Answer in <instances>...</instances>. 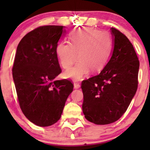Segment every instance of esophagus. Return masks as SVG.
Here are the masks:
<instances>
[{
  "instance_id": "34e87169",
  "label": "esophagus",
  "mask_w": 150,
  "mask_h": 150,
  "mask_svg": "<svg viewBox=\"0 0 150 150\" xmlns=\"http://www.w3.org/2000/svg\"><path fill=\"white\" fill-rule=\"evenodd\" d=\"M80 87V85L79 82H74V88L78 89Z\"/></svg>"
}]
</instances>
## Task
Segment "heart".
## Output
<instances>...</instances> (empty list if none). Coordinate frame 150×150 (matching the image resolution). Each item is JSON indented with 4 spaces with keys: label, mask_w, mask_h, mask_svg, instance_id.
Wrapping results in <instances>:
<instances>
[{
    "label": "heart",
    "mask_w": 150,
    "mask_h": 150,
    "mask_svg": "<svg viewBox=\"0 0 150 150\" xmlns=\"http://www.w3.org/2000/svg\"><path fill=\"white\" fill-rule=\"evenodd\" d=\"M70 43L59 42L56 52L61 66L68 69L78 59L75 67L65 72V77L80 80L92 73L101 71L112 51V39L106 32L93 28L75 30L70 34Z\"/></svg>",
    "instance_id": "heart-1"
}]
</instances>
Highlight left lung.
Returning a JSON list of instances; mask_svg holds the SVG:
<instances>
[{"label": "left lung", "mask_w": 150, "mask_h": 150, "mask_svg": "<svg viewBox=\"0 0 150 150\" xmlns=\"http://www.w3.org/2000/svg\"><path fill=\"white\" fill-rule=\"evenodd\" d=\"M114 40L112 56L98 75L83 80L82 111L89 121L106 125L123 115L138 86L140 62L125 34L111 27Z\"/></svg>", "instance_id": "obj_1"}]
</instances>
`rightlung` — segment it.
<instances>
[{
    "label": "right lung",
    "mask_w": 150,
    "mask_h": 150,
    "mask_svg": "<svg viewBox=\"0 0 150 150\" xmlns=\"http://www.w3.org/2000/svg\"><path fill=\"white\" fill-rule=\"evenodd\" d=\"M63 26H40L27 33L17 48L13 77L22 113L41 127L61 118L73 90L72 81L54 79L62 72L56 49Z\"/></svg>",
    "instance_id": "add662e5"
}]
</instances>
